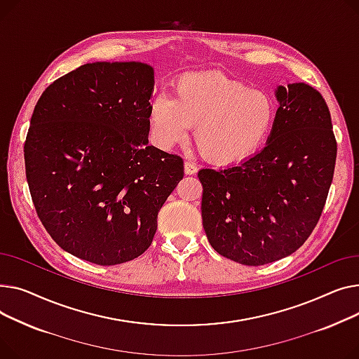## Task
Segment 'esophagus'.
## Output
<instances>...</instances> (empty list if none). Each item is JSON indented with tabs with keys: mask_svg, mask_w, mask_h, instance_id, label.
<instances>
[{
	"mask_svg": "<svg viewBox=\"0 0 359 359\" xmlns=\"http://www.w3.org/2000/svg\"><path fill=\"white\" fill-rule=\"evenodd\" d=\"M184 171H185L187 175H196L197 171H198V168H197L193 162L185 161V162H184Z\"/></svg>",
	"mask_w": 359,
	"mask_h": 359,
	"instance_id": "34e87169",
	"label": "esophagus"
}]
</instances>
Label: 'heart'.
Segmentation results:
<instances>
[{
  "label": "heart",
  "instance_id": "heart-1",
  "mask_svg": "<svg viewBox=\"0 0 359 359\" xmlns=\"http://www.w3.org/2000/svg\"><path fill=\"white\" fill-rule=\"evenodd\" d=\"M276 113L265 91L220 74H188L175 82L174 98L158 95L151 102L147 121L158 146L182 143L194 128V142L207 159L233 165L259 152Z\"/></svg>",
  "mask_w": 359,
  "mask_h": 359
}]
</instances>
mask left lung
I'll list each match as a JSON object with an SVG mask.
<instances>
[{"label":"left lung","instance_id":"left-lung-1","mask_svg":"<svg viewBox=\"0 0 359 359\" xmlns=\"http://www.w3.org/2000/svg\"><path fill=\"white\" fill-rule=\"evenodd\" d=\"M276 95L280 107L264 149L239 166L198 172L210 245L249 266L285 258L307 241L334 171L338 146L322 94L296 82Z\"/></svg>","mask_w":359,"mask_h":359}]
</instances>
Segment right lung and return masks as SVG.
<instances>
[{
  "label": "right lung",
  "mask_w": 359,
  "mask_h": 359,
  "mask_svg": "<svg viewBox=\"0 0 359 359\" xmlns=\"http://www.w3.org/2000/svg\"><path fill=\"white\" fill-rule=\"evenodd\" d=\"M154 68L87 63L39 98L25 143L29 189L50 238L97 265L151 246L158 213L184 177L178 155L147 146Z\"/></svg>",
  "instance_id": "right-lung-1"
}]
</instances>
